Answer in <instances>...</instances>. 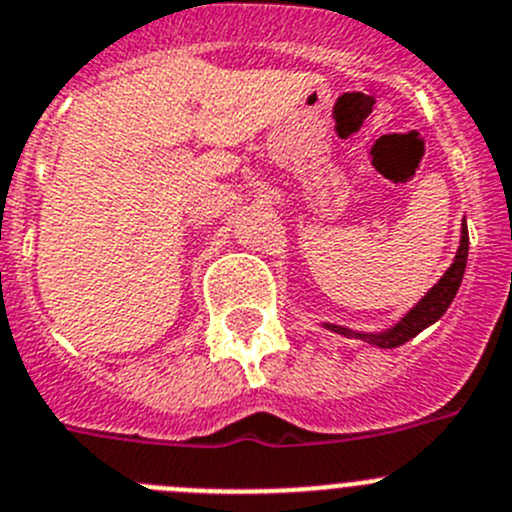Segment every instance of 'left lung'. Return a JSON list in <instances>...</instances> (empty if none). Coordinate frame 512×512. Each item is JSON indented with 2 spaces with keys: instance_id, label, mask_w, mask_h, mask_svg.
Here are the masks:
<instances>
[{
  "instance_id": "1",
  "label": "left lung",
  "mask_w": 512,
  "mask_h": 512,
  "mask_svg": "<svg viewBox=\"0 0 512 512\" xmlns=\"http://www.w3.org/2000/svg\"><path fill=\"white\" fill-rule=\"evenodd\" d=\"M467 250H470V234H467V224L462 219V229H460V247H457V255L452 260V265L447 267L442 278L407 310V313L401 315L399 321L394 326L384 328L379 333H366V331H351L346 326H336V323H323V328L333 333H341V336H353V338H361L366 343H374L379 348H396L401 343L412 341L414 336L429 328L432 323H437L450 303L455 300L457 290H460L462 283V275H465V267H467Z\"/></svg>"
}]
</instances>
